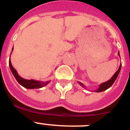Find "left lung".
<instances>
[{"mask_svg":"<svg viewBox=\"0 0 130 130\" xmlns=\"http://www.w3.org/2000/svg\"><path fill=\"white\" fill-rule=\"evenodd\" d=\"M118 55H119V56H120L119 52H118ZM121 69V63L120 64V66H119V69H118V70H117L115 74H114V75H113V76L112 77L111 79H110L109 80H107V81L105 82V83H102V84H100V86H99V88H98V89H97L96 90L94 91L97 92V93H99V92L104 91H105V90H106V89H109V88H110V87L112 86V84L114 83V82H115L116 79L117 77H118V75H119V72H120ZM78 83H79V84H80V85L81 86L83 87V88H86V86L84 85V84H83V83H80V82H78Z\"/></svg>","mask_w":130,"mask_h":130,"instance_id":"left-lung-1","label":"left lung"}]
</instances>
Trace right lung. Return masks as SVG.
I'll use <instances>...</instances> for the list:
<instances>
[{"label": "right lung", "instance_id": "add662e5", "mask_svg": "<svg viewBox=\"0 0 130 130\" xmlns=\"http://www.w3.org/2000/svg\"><path fill=\"white\" fill-rule=\"evenodd\" d=\"M13 48L14 47H12V51L13 50ZM9 64L10 69H11V72H12V74H13L15 79H16V80H17L19 84H20V85L22 86H23L24 88H27V89H39V88H42V87L46 86L50 82V80L46 82H41L39 81V80H34V79L27 80V79H23V78H22L21 76H20V75H18L17 71H16L14 69V68L12 67L10 59L9 61Z\"/></svg>", "mask_w": 130, "mask_h": 130}]
</instances>
